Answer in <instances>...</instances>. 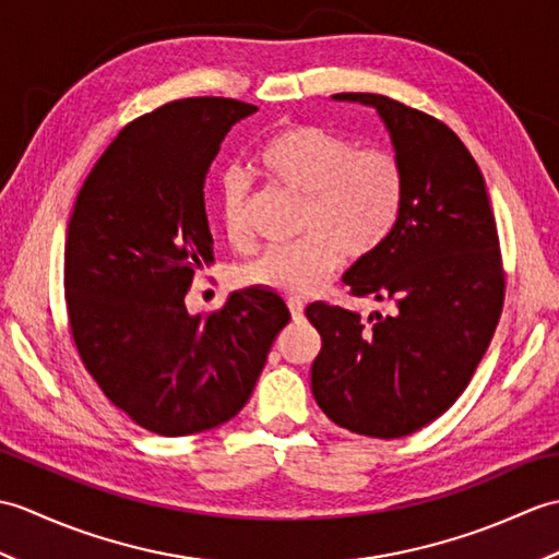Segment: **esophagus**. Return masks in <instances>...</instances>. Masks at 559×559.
Segmentation results:
<instances>
[{
    "instance_id": "1",
    "label": "esophagus",
    "mask_w": 559,
    "mask_h": 559,
    "mask_svg": "<svg viewBox=\"0 0 559 559\" xmlns=\"http://www.w3.org/2000/svg\"><path fill=\"white\" fill-rule=\"evenodd\" d=\"M288 310H290V317L295 319V322H300L302 312H305V305L298 298H288Z\"/></svg>"
}]
</instances>
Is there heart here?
Returning a JSON list of instances; mask_svg holds the SVG:
<instances>
[{
  "instance_id": "obj_1",
  "label": "heart",
  "mask_w": 559,
  "mask_h": 559,
  "mask_svg": "<svg viewBox=\"0 0 559 559\" xmlns=\"http://www.w3.org/2000/svg\"><path fill=\"white\" fill-rule=\"evenodd\" d=\"M273 182L305 199L302 242L271 247L240 269L249 288L310 295L334 276L343 254L365 259L394 230L406 197V173L396 153L353 148L346 136L314 124L278 129L259 151ZM223 225L233 245L249 235V187L228 175L221 192Z\"/></svg>"
}]
</instances>
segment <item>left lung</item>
I'll return each instance as SVG.
<instances>
[{
  "instance_id": "obj_1",
  "label": "left lung",
  "mask_w": 559,
  "mask_h": 559,
  "mask_svg": "<svg viewBox=\"0 0 559 559\" xmlns=\"http://www.w3.org/2000/svg\"><path fill=\"white\" fill-rule=\"evenodd\" d=\"M370 105L406 173L394 230L343 276L355 298L391 302L370 314L314 302L322 336L312 394L329 420L379 439L413 435L439 418L488 350L504 302L500 237L485 180L463 141L415 108L377 93H336Z\"/></svg>"
}]
</instances>
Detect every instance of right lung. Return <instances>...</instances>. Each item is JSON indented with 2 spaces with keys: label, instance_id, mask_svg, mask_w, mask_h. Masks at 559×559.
<instances>
[{
  "label": "right lung",
  "instance_id": "obj_1",
  "mask_svg": "<svg viewBox=\"0 0 559 559\" xmlns=\"http://www.w3.org/2000/svg\"><path fill=\"white\" fill-rule=\"evenodd\" d=\"M257 108L173 100L129 122L83 180L64 247V298L81 362L139 427L211 430L252 396L290 312L276 293H230L189 314L185 295L213 261L204 182L230 127Z\"/></svg>",
  "mask_w": 559,
  "mask_h": 559
}]
</instances>
